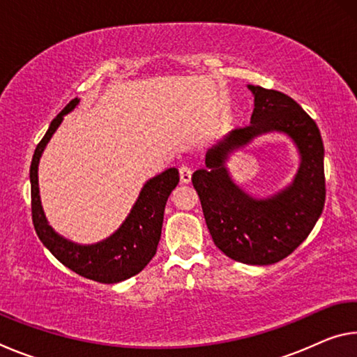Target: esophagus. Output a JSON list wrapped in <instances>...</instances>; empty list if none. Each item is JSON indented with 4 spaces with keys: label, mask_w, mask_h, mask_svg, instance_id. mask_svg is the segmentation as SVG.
Segmentation results:
<instances>
[{
    "label": "esophagus",
    "mask_w": 357,
    "mask_h": 357,
    "mask_svg": "<svg viewBox=\"0 0 357 357\" xmlns=\"http://www.w3.org/2000/svg\"><path fill=\"white\" fill-rule=\"evenodd\" d=\"M179 179H181V183H183V184H189L190 183L192 170H190L189 167H185V165L179 167Z\"/></svg>",
    "instance_id": "34e87169"
}]
</instances>
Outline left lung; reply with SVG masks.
Instances as JSON below:
<instances>
[{"label":"left lung","instance_id":"1","mask_svg":"<svg viewBox=\"0 0 357 357\" xmlns=\"http://www.w3.org/2000/svg\"><path fill=\"white\" fill-rule=\"evenodd\" d=\"M253 94L250 124L234 129L206 153V168L193 173L204 220L214 244L234 261L273 264L304 243L323 213L324 146L315 121L287 94L247 86ZM279 131L292 138L300 168L285 190L255 199L234 183L226 162L257 136Z\"/></svg>","mask_w":357,"mask_h":357}]
</instances>
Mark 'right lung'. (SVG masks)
Listing matches in <instances>:
<instances>
[{"instance_id": "obj_1", "label": "right lung", "mask_w": 357, "mask_h": 357, "mask_svg": "<svg viewBox=\"0 0 357 357\" xmlns=\"http://www.w3.org/2000/svg\"><path fill=\"white\" fill-rule=\"evenodd\" d=\"M78 102L80 99L75 98L64 107V110L52 121L47 134L34 151L31 168H29L33 223L42 244L66 268L84 279L99 283H118L140 273L155 255L157 244L160 241L165 204L172 190L179 183V173L176 168H168L146 181L126 220L121 223L116 231L99 243L77 244L58 234L48 225L42 209L38 168L47 143L63 123V118L74 110Z\"/></svg>"}]
</instances>
